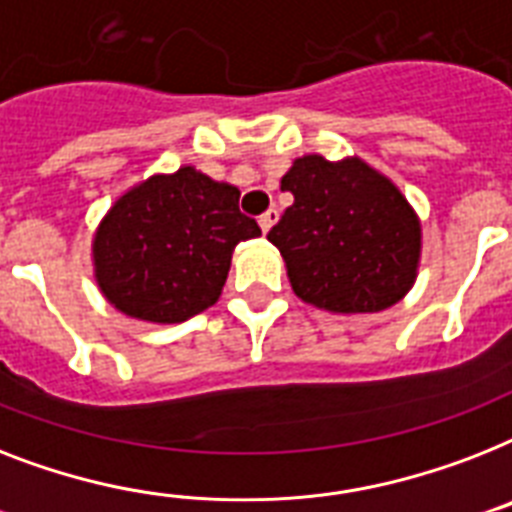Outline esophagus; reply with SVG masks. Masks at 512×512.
I'll return each mask as SVG.
<instances>
[{
	"label": "esophagus",
	"instance_id": "34e87169",
	"mask_svg": "<svg viewBox=\"0 0 512 512\" xmlns=\"http://www.w3.org/2000/svg\"><path fill=\"white\" fill-rule=\"evenodd\" d=\"M276 220H278V210H276V207H270L268 213L260 215V228H263V234H268Z\"/></svg>",
	"mask_w": 512,
	"mask_h": 512
}]
</instances>
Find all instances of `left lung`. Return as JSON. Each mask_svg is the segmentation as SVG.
Wrapping results in <instances>:
<instances>
[{"instance_id":"1","label":"left lung","mask_w":512,"mask_h":512,"mask_svg":"<svg viewBox=\"0 0 512 512\" xmlns=\"http://www.w3.org/2000/svg\"><path fill=\"white\" fill-rule=\"evenodd\" d=\"M292 191L268 242L286 263L294 294L331 313H378L400 302L421 260V220L402 191L360 157L294 160Z\"/></svg>"}]
</instances>
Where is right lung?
Masks as SVG:
<instances>
[{
  "label": "right lung",
  "mask_w": 512,
  "mask_h": 512,
  "mask_svg": "<svg viewBox=\"0 0 512 512\" xmlns=\"http://www.w3.org/2000/svg\"><path fill=\"white\" fill-rule=\"evenodd\" d=\"M260 236L239 210V189L191 165L128 189L102 218L91 255L115 310L149 323H181L215 305L239 242Z\"/></svg>",
  "instance_id": "right-lung-1"
}]
</instances>
